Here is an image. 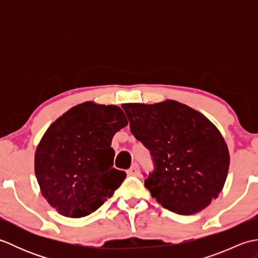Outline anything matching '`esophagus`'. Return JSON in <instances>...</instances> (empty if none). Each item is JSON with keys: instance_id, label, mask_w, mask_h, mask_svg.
Segmentation results:
<instances>
[{"instance_id": "1", "label": "esophagus", "mask_w": 258, "mask_h": 258, "mask_svg": "<svg viewBox=\"0 0 258 258\" xmlns=\"http://www.w3.org/2000/svg\"><path fill=\"white\" fill-rule=\"evenodd\" d=\"M127 174L128 175H134V176H138V175H140V166H139V164L138 163H134L133 165L128 168Z\"/></svg>"}]
</instances>
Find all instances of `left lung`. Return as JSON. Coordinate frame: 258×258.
<instances>
[{"mask_svg": "<svg viewBox=\"0 0 258 258\" xmlns=\"http://www.w3.org/2000/svg\"><path fill=\"white\" fill-rule=\"evenodd\" d=\"M122 107L131 132L151 153L154 169L144 185L152 197L180 215L210 205L223 189L229 166L227 145L216 126L176 101Z\"/></svg>", "mask_w": 258, "mask_h": 258, "instance_id": "left-lung-1", "label": "left lung"}]
</instances>
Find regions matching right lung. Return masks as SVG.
Listing matches in <instances>:
<instances>
[{
	"instance_id": "obj_1",
	"label": "right lung",
	"mask_w": 258,
	"mask_h": 258,
	"mask_svg": "<svg viewBox=\"0 0 258 258\" xmlns=\"http://www.w3.org/2000/svg\"><path fill=\"white\" fill-rule=\"evenodd\" d=\"M126 125L118 106L85 102L47 128L35 152V175L43 197L61 215H90L119 187L126 173L113 167L111 143Z\"/></svg>"
}]
</instances>
